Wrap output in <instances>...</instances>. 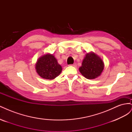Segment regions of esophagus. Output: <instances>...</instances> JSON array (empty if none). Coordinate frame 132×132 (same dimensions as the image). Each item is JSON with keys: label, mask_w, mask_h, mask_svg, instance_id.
Segmentation results:
<instances>
[{"label": "esophagus", "mask_w": 132, "mask_h": 132, "mask_svg": "<svg viewBox=\"0 0 132 132\" xmlns=\"http://www.w3.org/2000/svg\"><path fill=\"white\" fill-rule=\"evenodd\" d=\"M71 66H73V67H77V64H76V63H74L73 64H71Z\"/></svg>", "instance_id": "1"}]
</instances>
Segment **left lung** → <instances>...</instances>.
<instances>
[{"label":"left lung","mask_w":132,"mask_h":132,"mask_svg":"<svg viewBox=\"0 0 132 132\" xmlns=\"http://www.w3.org/2000/svg\"><path fill=\"white\" fill-rule=\"evenodd\" d=\"M104 63L93 52L87 53L84 58L79 71L85 78L94 79L100 76L104 69Z\"/></svg>","instance_id":"left-lung-1"}]
</instances>
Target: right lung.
Listing matches in <instances>:
<instances>
[{
  "label": "right lung",
  "mask_w": 132,
  "mask_h": 132,
  "mask_svg": "<svg viewBox=\"0 0 132 132\" xmlns=\"http://www.w3.org/2000/svg\"><path fill=\"white\" fill-rule=\"evenodd\" d=\"M35 69L41 78L52 80L61 74L62 68L53 54L46 53L38 59Z\"/></svg>",
  "instance_id": "obj_1"
}]
</instances>
